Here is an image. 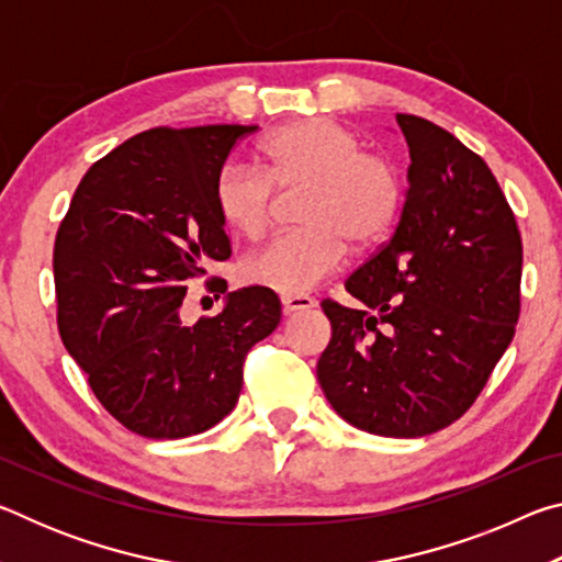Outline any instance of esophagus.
Here are the masks:
<instances>
[{
	"mask_svg": "<svg viewBox=\"0 0 562 562\" xmlns=\"http://www.w3.org/2000/svg\"><path fill=\"white\" fill-rule=\"evenodd\" d=\"M315 300L307 294H282V312L284 315H297V312L315 307Z\"/></svg>",
	"mask_w": 562,
	"mask_h": 562,
	"instance_id": "obj_1",
	"label": "esophagus"
}]
</instances>
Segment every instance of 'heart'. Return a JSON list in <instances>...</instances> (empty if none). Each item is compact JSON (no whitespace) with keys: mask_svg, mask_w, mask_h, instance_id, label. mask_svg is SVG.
Segmentation results:
<instances>
[{"mask_svg":"<svg viewBox=\"0 0 562 562\" xmlns=\"http://www.w3.org/2000/svg\"><path fill=\"white\" fill-rule=\"evenodd\" d=\"M260 168L225 164L213 186L221 223L245 240L260 237L270 221L272 190H304L297 233L274 237L240 262L252 288L302 294L337 270L347 243L355 250L382 240L392 227L402 186L394 166L361 150L351 128L329 119L294 121L260 144Z\"/></svg>","mask_w":562,"mask_h":562,"instance_id":"obj_1","label":"heart"}]
</instances>
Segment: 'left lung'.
<instances>
[{"instance_id":"1","label":"left lung","mask_w":562,"mask_h":562,"mask_svg":"<svg viewBox=\"0 0 562 562\" xmlns=\"http://www.w3.org/2000/svg\"><path fill=\"white\" fill-rule=\"evenodd\" d=\"M396 123L412 158L402 215L349 274L359 307L322 304L317 379L357 429L418 439L469 412L516 335L522 243L486 160L431 121Z\"/></svg>"}]
</instances>
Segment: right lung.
<instances>
[{
  "mask_svg": "<svg viewBox=\"0 0 562 562\" xmlns=\"http://www.w3.org/2000/svg\"><path fill=\"white\" fill-rule=\"evenodd\" d=\"M258 126L150 128L97 160L54 243L59 335L103 408L146 439H186L233 412L245 355L280 325L278 294L243 288L180 322L188 282L231 258L213 186Z\"/></svg>",
  "mask_w": 562,
  "mask_h": 562,
  "instance_id": "add662e5",
  "label": "right lung"
}]
</instances>
